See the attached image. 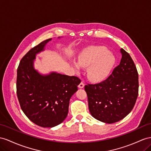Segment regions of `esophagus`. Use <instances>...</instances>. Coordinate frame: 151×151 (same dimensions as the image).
<instances>
[{
  "mask_svg": "<svg viewBox=\"0 0 151 151\" xmlns=\"http://www.w3.org/2000/svg\"><path fill=\"white\" fill-rule=\"evenodd\" d=\"M84 86H85V85H84V83H83V82H82H82H80V83L78 85V88H83V87H84Z\"/></svg>",
  "mask_w": 151,
  "mask_h": 151,
  "instance_id": "34e87169",
  "label": "esophagus"
}]
</instances>
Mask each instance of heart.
<instances>
[{
    "label": "heart",
    "mask_w": 151,
    "mask_h": 151,
    "mask_svg": "<svg viewBox=\"0 0 151 151\" xmlns=\"http://www.w3.org/2000/svg\"><path fill=\"white\" fill-rule=\"evenodd\" d=\"M115 58L106 47L92 46L83 50L78 59L80 67L88 68L87 73L89 79L99 82L105 80L113 69ZM76 63L74 66L77 71L79 69Z\"/></svg>",
    "instance_id": "obj_1"
}]
</instances>
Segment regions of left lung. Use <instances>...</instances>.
Masks as SVG:
<instances>
[{
  "label": "left lung",
  "instance_id": "left-lung-1",
  "mask_svg": "<svg viewBox=\"0 0 151 151\" xmlns=\"http://www.w3.org/2000/svg\"><path fill=\"white\" fill-rule=\"evenodd\" d=\"M122 59L111 74L101 82L85 86L88 109L93 117L111 124L132 110L138 94V74L129 54L121 48Z\"/></svg>",
  "mask_w": 151,
  "mask_h": 151
}]
</instances>
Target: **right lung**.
<instances>
[{"label": "right lung", "mask_w": 151, "mask_h": 151, "mask_svg": "<svg viewBox=\"0 0 151 151\" xmlns=\"http://www.w3.org/2000/svg\"><path fill=\"white\" fill-rule=\"evenodd\" d=\"M48 39L30 49L17 69V94L22 111L30 121L43 127L63 122L68 113L69 100L78 90L77 76L52 73L41 75L33 67L36 53L44 50Z\"/></svg>", "instance_id": "right-lung-1"}]
</instances>
